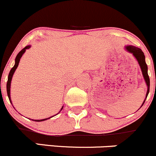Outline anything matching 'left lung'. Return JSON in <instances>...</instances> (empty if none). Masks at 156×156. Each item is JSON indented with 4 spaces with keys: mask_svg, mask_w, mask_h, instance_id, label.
<instances>
[{
    "mask_svg": "<svg viewBox=\"0 0 156 156\" xmlns=\"http://www.w3.org/2000/svg\"><path fill=\"white\" fill-rule=\"evenodd\" d=\"M126 49L128 51V52L134 55V56L136 58L138 63H139L140 67L141 68V70H142L143 76H144V80H145L146 83H147V95H146V99H147L149 92H150V77H149L148 73H147V70H148V68H147V65L145 62V55H144V53L143 52V51L141 50L140 49L135 47V46H126ZM146 99L144 100V101L142 105H144V104L145 103Z\"/></svg>",
    "mask_w": 156,
    "mask_h": 156,
    "instance_id": "1",
    "label": "left lung"
}]
</instances>
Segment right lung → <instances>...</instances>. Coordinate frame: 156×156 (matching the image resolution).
<instances>
[{
  "label": "right lung",
  "mask_w": 156,
  "mask_h": 156,
  "mask_svg": "<svg viewBox=\"0 0 156 156\" xmlns=\"http://www.w3.org/2000/svg\"><path fill=\"white\" fill-rule=\"evenodd\" d=\"M30 47V46H25V47L24 48V49H22V50H21L20 52H19L18 55H16V58L15 65H14L13 67H12V68L11 69V70H10V71H9V76H8L7 83H6V91H7V95H8V98H9V101H10V103H11V99H10V83H11V80H12V76H13V73H14V72H15L16 69L17 67H18L19 63V61H20L21 57H22V55L24 54V52H25V50H26V49H28ZM62 109H63V107H62V108L61 109V110H62ZM53 116H54V115H53ZM50 118H51V117H50ZM50 118L44 119H41V120H34V121H37V122L45 121V120L48 119H50Z\"/></svg>",
  "instance_id": "right-lung-1"
}]
</instances>
